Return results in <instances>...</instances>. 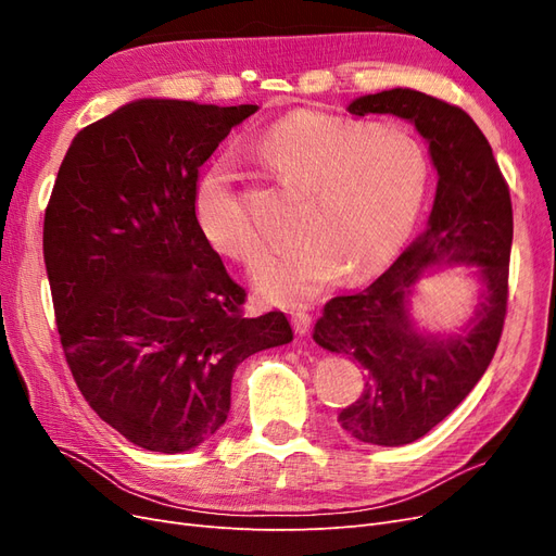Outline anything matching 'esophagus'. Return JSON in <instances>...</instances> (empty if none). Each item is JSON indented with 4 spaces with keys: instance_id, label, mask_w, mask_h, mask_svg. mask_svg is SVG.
Returning a JSON list of instances; mask_svg holds the SVG:
<instances>
[{
    "instance_id": "34e87169",
    "label": "esophagus",
    "mask_w": 556,
    "mask_h": 556,
    "mask_svg": "<svg viewBox=\"0 0 556 556\" xmlns=\"http://www.w3.org/2000/svg\"><path fill=\"white\" fill-rule=\"evenodd\" d=\"M311 325H313V317L308 313H304V311L292 313V327L299 336H306L311 331Z\"/></svg>"
}]
</instances>
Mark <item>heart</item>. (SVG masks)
Instances as JSON below:
<instances>
[{"label": "heart", "mask_w": 556, "mask_h": 556, "mask_svg": "<svg viewBox=\"0 0 556 556\" xmlns=\"http://www.w3.org/2000/svg\"><path fill=\"white\" fill-rule=\"evenodd\" d=\"M255 150L276 174L311 190L296 217L301 241L268 252L252 271V288L271 306H306L341 274L352 282L378 274L427 194V153L401 127L299 111L264 129ZM194 213L208 243L231 260L252 262L266 245L231 157L201 174Z\"/></svg>", "instance_id": "b5f03b06"}]
</instances>
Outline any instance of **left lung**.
Returning a JSON list of instances; mask_svg holds the SVG:
<instances>
[{
	"label": "left lung",
	"mask_w": 556,
	"mask_h": 556,
	"mask_svg": "<svg viewBox=\"0 0 556 556\" xmlns=\"http://www.w3.org/2000/svg\"><path fill=\"white\" fill-rule=\"evenodd\" d=\"M352 115H396L429 146L439 182L419 239L359 294L336 296L313 341L357 362L366 384L339 422L355 441L399 447L422 439L459 406L490 366L508 306L513 204L492 146L470 115L410 88L364 94ZM466 265L481 285L462 328L427 330L412 317L416 282Z\"/></svg>",
	"instance_id": "8db88e82"
}]
</instances>
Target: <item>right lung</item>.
<instances>
[{"label": "right lung", "mask_w": 556, "mask_h": 556, "mask_svg": "<svg viewBox=\"0 0 556 556\" xmlns=\"http://www.w3.org/2000/svg\"><path fill=\"white\" fill-rule=\"evenodd\" d=\"M260 106L134 99L80 129L43 220L66 364L134 445L188 452L227 422L231 378L294 339L280 311L243 315L194 213L199 169Z\"/></svg>", "instance_id": "obj_1"}]
</instances>
